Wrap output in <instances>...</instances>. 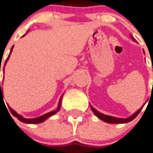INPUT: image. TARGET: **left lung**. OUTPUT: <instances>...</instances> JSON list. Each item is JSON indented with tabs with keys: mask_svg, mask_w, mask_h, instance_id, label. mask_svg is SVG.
I'll return each mask as SVG.
<instances>
[{
	"mask_svg": "<svg viewBox=\"0 0 153 153\" xmlns=\"http://www.w3.org/2000/svg\"><path fill=\"white\" fill-rule=\"evenodd\" d=\"M132 38V39L134 41H135V39L133 37H131ZM145 53V52H144ZM144 106H142L140 109H138L136 112L134 113V114H133L131 116H130V117L126 118V119H122V118H116V117H113V116H110V115H105V114H102V113L99 112L98 111H97L96 109L94 108H93L92 107V105H90V108H91V110L93 111V112L95 114V115L97 116L100 120H101L102 121L104 122H106V123H128V122H130L132 121L134 119H135V118L137 117V115H138L139 113H140V111H141V110L142 109V108H143Z\"/></svg>",
	"mask_w": 153,
	"mask_h": 153,
	"instance_id": "obj_1",
	"label": "left lung"
}]
</instances>
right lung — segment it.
<instances>
[{"label":"right lung","instance_id":"obj_1","mask_svg":"<svg viewBox=\"0 0 153 153\" xmlns=\"http://www.w3.org/2000/svg\"><path fill=\"white\" fill-rule=\"evenodd\" d=\"M24 35H26V34H24ZM23 35V36H24ZM12 49H13V46L12 47V48H11V51H10V53L9 55H8V58H7V59H6L5 63H4V66H5L6 63H7V61H8V59H9V56H10V54H11V53L12 52ZM4 70V69H3ZM0 71H1V68H0ZM2 94H3V92H2V89H1V82H0V98L2 97L3 98V95H2ZM62 97H60V99H59V104H58V107H57V108L56 109V110H54V111H50V112L48 113H46V114H45V115H42V116H40V117H38V118H34V119H25V118H23V116L21 115H19L18 113L16 112V111L13 110L12 108H11V107L8 106V108H9L10 111H11V113H12V115H14L15 117H16L17 119H18L19 121L23 122V123H30V124H37V123H42V122H44L45 120H47L48 118H49L50 116H52V115H55L56 113L58 112V111H59V109H60V105H61V100H62ZM4 99V98H3ZM8 110V109H7Z\"/></svg>","mask_w":153,"mask_h":153}]
</instances>
